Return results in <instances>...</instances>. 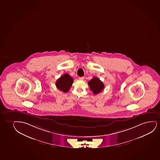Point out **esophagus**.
<instances>
[{"mask_svg": "<svg viewBox=\"0 0 160 160\" xmlns=\"http://www.w3.org/2000/svg\"><path fill=\"white\" fill-rule=\"evenodd\" d=\"M79 79H82V80H83V79H84V77H79Z\"/></svg>", "mask_w": 160, "mask_h": 160, "instance_id": "1", "label": "esophagus"}]
</instances>
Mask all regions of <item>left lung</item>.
Listing matches in <instances>:
<instances>
[{
    "instance_id": "obj_1",
    "label": "left lung",
    "mask_w": 160,
    "mask_h": 160,
    "mask_svg": "<svg viewBox=\"0 0 160 160\" xmlns=\"http://www.w3.org/2000/svg\"><path fill=\"white\" fill-rule=\"evenodd\" d=\"M90 90L92 91L94 95L100 93L104 88L103 82L97 77H93L92 79L88 82Z\"/></svg>"
}]
</instances>
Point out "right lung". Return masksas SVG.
Returning a JSON list of instances; mask_svg holds the SVG:
<instances>
[{"mask_svg":"<svg viewBox=\"0 0 160 160\" xmlns=\"http://www.w3.org/2000/svg\"><path fill=\"white\" fill-rule=\"evenodd\" d=\"M73 79L68 73H65L59 78L57 79L56 82V85L57 88L61 91L67 92L72 86Z\"/></svg>","mask_w":160,"mask_h":160,"instance_id":"right-lung-1","label":"right lung"}]
</instances>
